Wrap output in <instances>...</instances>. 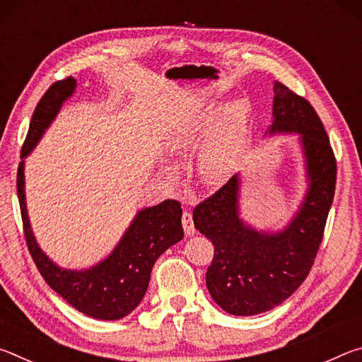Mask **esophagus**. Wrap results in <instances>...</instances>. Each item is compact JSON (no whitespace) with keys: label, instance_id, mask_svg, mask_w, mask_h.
Here are the masks:
<instances>
[{"label":"esophagus","instance_id":"1","mask_svg":"<svg viewBox=\"0 0 362 362\" xmlns=\"http://www.w3.org/2000/svg\"><path fill=\"white\" fill-rule=\"evenodd\" d=\"M182 225H183V230H185V235L187 236H193L196 230H194V223H193V217L189 212H183L182 216Z\"/></svg>","mask_w":362,"mask_h":362}]
</instances>
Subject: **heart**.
I'll use <instances>...</instances> for the list:
<instances>
[{
    "label": "heart",
    "mask_w": 362,
    "mask_h": 362,
    "mask_svg": "<svg viewBox=\"0 0 362 362\" xmlns=\"http://www.w3.org/2000/svg\"><path fill=\"white\" fill-rule=\"evenodd\" d=\"M249 121L250 105L246 99H238L222 110L206 105L169 134L168 148L177 153L203 145L198 156L199 179L206 185H220L240 163Z\"/></svg>",
    "instance_id": "heart-1"
}]
</instances>
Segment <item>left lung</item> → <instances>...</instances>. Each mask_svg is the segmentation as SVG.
Here are the masks:
<instances>
[{"label":"left lung","instance_id":"8db88e82","mask_svg":"<svg viewBox=\"0 0 362 362\" xmlns=\"http://www.w3.org/2000/svg\"><path fill=\"white\" fill-rule=\"evenodd\" d=\"M268 136L297 134L305 161L306 192L283 230H259L240 209L241 175L235 174L193 211L194 228L214 244L206 273L211 297L235 316H252L289 298L308 276L334 201L337 163L320 116L283 83L273 86Z\"/></svg>","mask_w":362,"mask_h":362}]
</instances>
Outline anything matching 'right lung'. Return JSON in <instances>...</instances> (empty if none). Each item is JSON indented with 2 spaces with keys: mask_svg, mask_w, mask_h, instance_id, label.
Segmentation results:
<instances>
[{
  "mask_svg": "<svg viewBox=\"0 0 362 362\" xmlns=\"http://www.w3.org/2000/svg\"><path fill=\"white\" fill-rule=\"evenodd\" d=\"M75 89L76 79L71 76L54 83L36 105L22 146V161L17 170V196L28 250L49 287L86 316L116 321L129 315L142 302L158 257L182 241V207L177 201L166 199L139 211L108 257L89 268H62L42 252L27 212L25 158L38 145Z\"/></svg>",
  "mask_w": 362,
  "mask_h": 362,
  "instance_id": "add662e5",
  "label": "right lung"
}]
</instances>
